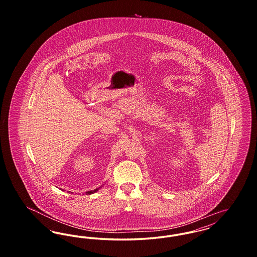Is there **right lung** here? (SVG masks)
Wrapping results in <instances>:
<instances>
[{
  "instance_id": "1",
  "label": "right lung",
  "mask_w": 257,
  "mask_h": 257,
  "mask_svg": "<svg viewBox=\"0 0 257 257\" xmlns=\"http://www.w3.org/2000/svg\"><path fill=\"white\" fill-rule=\"evenodd\" d=\"M98 189H96V190H94V191H89V192H86V194L87 195H90V194H93V193H95L96 191H97Z\"/></svg>"
}]
</instances>
